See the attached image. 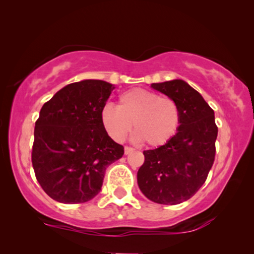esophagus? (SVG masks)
<instances>
[{
    "mask_svg": "<svg viewBox=\"0 0 254 254\" xmlns=\"http://www.w3.org/2000/svg\"><path fill=\"white\" fill-rule=\"evenodd\" d=\"M133 150H134L133 148H130V147H125V154H126V155L130 154V152L133 151Z\"/></svg>",
    "mask_w": 254,
    "mask_h": 254,
    "instance_id": "obj_1",
    "label": "esophagus"
}]
</instances>
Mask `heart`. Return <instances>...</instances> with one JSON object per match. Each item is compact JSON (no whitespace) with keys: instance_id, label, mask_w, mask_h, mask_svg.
I'll return each instance as SVG.
<instances>
[{"instance_id":"obj_1","label":"heart","mask_w":254,"mask_h":254,"mask_svg":"<svg viewBox=\"0 0 254 254\" xmlns=\"http://www.w3.org/2000/svg\"><path fill=\"white\" fill-rule=\"evenodd\" d=\"M107 134L120 142L134 131L149 147H162L178 133L182 112L175 99L147 89H130L119 97L118 107L107 104L100 112Z\"/></svg>"}]
</instances>
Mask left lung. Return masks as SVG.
<instances>
[{
  "label": "left lung",
  "mask_w": 254,
  "mask_h": 254,
  "mask_svg": "<svg viewBox=\"0 0 254 254\" xmlns=\"http://www.w3.org/2000/svg\"><path fill=\"white\" fill-rule=\"evenodd\" d=\"M151 88L176 100L182 125L169 143L143 151L137 184L149 200L178 204L200 190L214 164L217 137L214 111L183 79L152 83Z\"/></svg>",
  "instance_id": "1"
}]
</instances>
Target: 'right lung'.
<instances>
[{
	"instance_id": "obj_1",
	"label": "right lung",
	"mask_w": 254,
	"mask_h": 254,
	"mask_svg": "<svg viewBox=\"0 0 254 254\" xmlns=\"http://www.w3.org/2000/svg\"><path fill=\"white\" fill-rule=\"evenodd\" d=\"M113 89L99 79L71 83L41 107L32 165L41 189L58 202L93 199L107 166L123 157L124 147L109 136L100 119Z\"/></svg>"
}]
</instances>
